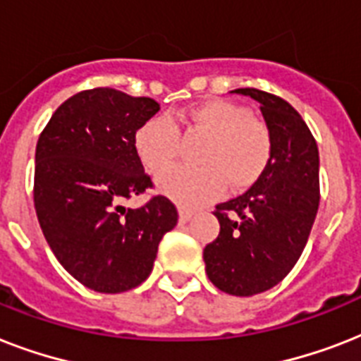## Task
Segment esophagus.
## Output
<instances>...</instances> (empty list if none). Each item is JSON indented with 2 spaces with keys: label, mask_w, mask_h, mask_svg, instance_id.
Returning <instances> with one entry per match:
<instances>
[{
  "label": "esophagus",
  "mask_w": 361,
  "mask_h": 361,
  "mask_svg": "<svg viewBox=\"0 0 361 361\" xmlns=\"http://www.w3.org/2000/svg\"><path fill=\"white\" fill-rule=\"evenodd\" d=\"M178 214H180L181 225H185L187 221L191 219L192 215H195V212H192V209H189V208H180V209H178Z\"/></svg>",
  "instance_id": "34e87169"
}]
</instances>
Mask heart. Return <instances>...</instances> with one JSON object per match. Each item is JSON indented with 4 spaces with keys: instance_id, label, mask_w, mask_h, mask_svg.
Listing matches in <instances>:
<instances>
[{
    "instance_id": "heart-1",
    "label": "heart",
    "mask_w": 361,
    "mask_h": 361,
    "mask_svg": "<svg viewBox=\"0 0 361 361\" xmlns=\"http://www.w3.org/2000/svg\"><path fill=\"white\" fill-rule=\"evenodd\" d=\"M192 129L208 135L200 166H178L157 181L159 191L181 206H202L225 189L243 191L264 174L271 157L268 125L243 104L208 99L187 112ZM135 152L152 174H163L180 155V133L169 118H152L136 129Z\"/></svg>"
}]
</instances>
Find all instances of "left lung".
I'll return each mask as SVG.
<instances>
[{
  "instance_id": "1",
  "label": "left lung",
  "mask_w": 361,
  "mask_h": 361,
  "mask_svg": "<svg viewBox=\"0 0 361 361\" xmlns=\"http://www.w3.org/2000/svg\"><path fill=\"white\" fill-rule=\"evenodd\" d=\"M240 93L260 103L271 157L249 191L219 204L221 231L204 249L209 281L232 296H255L294 268L319 209V147L302 116L277 95L255 87Z\"/></svg>"
}]
</instances>
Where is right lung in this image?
<instances>
[{
	"mask_svg": "<svg viewBox=\"0 0 361 361\" xmlns=\"http://www.w3.org/2000/svg\"><path fill=\"white\" fill-rule=\"evenodd\" d=\"M149 97L112 87L80 92L52 114L35 149V212L59 264L95 292L118 294L149 277L159 241L178 223L174 204L153 197L135 133L159 112Z\"/></svg>",
	"mask_w": 361,
	"mask_h": 361,
	"instance_id": "obj_1",
	"label": "right lung"
}]
</instances>
